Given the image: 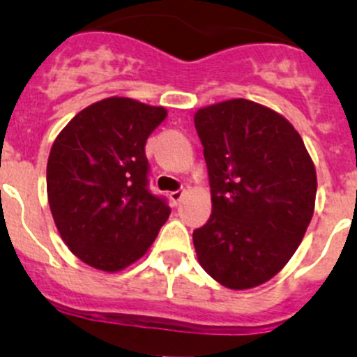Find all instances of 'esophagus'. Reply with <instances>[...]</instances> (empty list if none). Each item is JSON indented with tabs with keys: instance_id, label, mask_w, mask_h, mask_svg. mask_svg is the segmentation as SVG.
<instances>
[{
	"instance_id": "34e87169",
	"label": "esophagus",
	"mask_w": 357,
	"mask_h": 357,
	"mask_svg": "<svg viewBox=\"0 0 357 357\" xmlns=\"http://www.w3.org/2000/svg\"><path fill=\"white\" fill-rule=\"evenodd\" d=\"M183 197H185V190H176V192L169 193V199H171L174 204L181 202Z\"/></svg>"
}]
</instances>
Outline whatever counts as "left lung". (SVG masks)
<instances>
[{
  "label": "left lung",
  "instance_id": "obj_1",
  "mask_svg": "<svg viewBox=\"0 0 357 357\" xmlns=\"http://www.w3.org/2000/svg\"><path fill=\"white\" fill-rule=\"evenodd\" d=\"M213 211L193 231L204 271L230 289L271 281L298 249L317 176L295 127L274 109L230 99L197 109Z\"/></svg>",
  "mask_w": 357,
  "mask_h": 357
}]
</instances>
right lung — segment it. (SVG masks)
Wrapping results in <instances>:
<instances>
[{"label": "right lung", "mask_w": 357, "mask_h": 357, "mask_svg": "<svg viewBox=\"0 0 357 357\" xmlns=\"http://www.w3.org/2000/svg\"><path fill=\"white\" fill-rule=\"evenodd\" d=\"M167 116L162 106L106 98L76 113L52 144L47 195L69 251L102 272L146 255L171 209L148 192V136Z\"/></svg>", "instance_id": "add662e5"}]
</instances>
